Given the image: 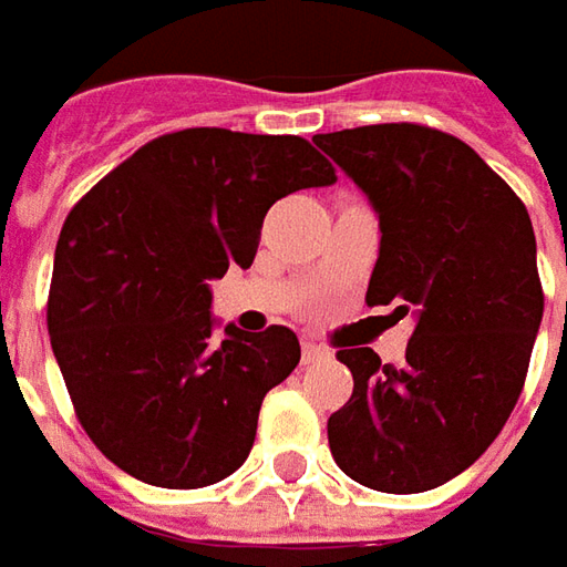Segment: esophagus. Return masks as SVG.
<instances>
[{"mask_svg": "<svg viewBox=\"0 0 567 567\" xmlns=\"http://www.w3.org/2000/svg\"><path fill=\"white\" fill-rule=\"evenodd\" d=\"M328 357V350L316 343V340H302V362H316V360H324Z\"/></svg>", "mask_w": 567, "mask_h": 567, "instance_id": "obj_1", "label": "esophagus"}]
</instances>
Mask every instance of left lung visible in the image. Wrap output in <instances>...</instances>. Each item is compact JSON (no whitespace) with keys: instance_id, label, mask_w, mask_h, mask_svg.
<instances>
[{"instance_id":"8db88e82","label":"left lung","mask_w":567,"mask_h":567,"mask_svg":"<svg viewBox=\"0 0 567 567\" xmlns=\"http://www.w3.org/2000/svg\"><path fill=\"white\" fill-rule=\"evenodd\" d=\"M312 142L379 217L365 302L416 321L401 362L369 347L338 350L353 394L331 413L328 445L369 489H435L495 442L527 379L543 321L530 214L470 144L425 125H362Z\"/></svg>"}]
</instances>
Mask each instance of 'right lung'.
<instances>
[{
	"label": "right lung",
	"instance_id": "obj_1",
	"mask_svg": "<svg viewBox=\"0 0 567 567\" xmlns=\"http://www.w3.org/2000/svg\"><path fill=\"white\" fill-rule=\"evenodd\" d=\"M331 183L306 138L186 128L138 147L72 207L50 343L84 432L128 476L202 489L246 464L299 340L284 324L217 338L210 280L249 268L274 202Z\"/></svg>",
	"mask_w": 567,
	"mask_h": 567
}]
</instances>
